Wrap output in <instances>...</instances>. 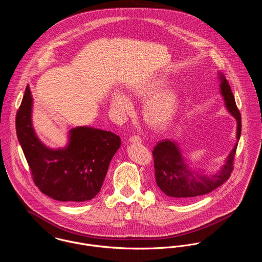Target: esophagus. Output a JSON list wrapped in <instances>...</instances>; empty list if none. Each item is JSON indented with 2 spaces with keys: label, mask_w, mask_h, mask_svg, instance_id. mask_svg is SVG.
I'll list each match as a JSON object with an SVG mask.
<instances>
[{
  "label": "esophagus",
  "mask_w": 262,
  "mask_h": 262,
  "mask_svg": "<svg viewBox=\"0 0 262 262\" xmlns=\"http://www.w3.org/2000/svg\"><path fill=\"white\" fill-rule=\"evenodd\" d=\"M129 142H130V143H135V144H141V143H142V139H141L139 136L134 135V136H132V137L129 138Z\"/></svg>",
  "instance_id": "1"
}]
</instances>
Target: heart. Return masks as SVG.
<instances>
[{"label":"heart","mask_w":262,"mask_h":262,"mask_svg":"<svg viewBox=\"0 0 262 262\" xmlns=\"http://www.w3.org/2000/svg\"><path fill=\"white\" fill-rule=\"evenodd\" d=\"M165 85V79H152L134 88L132 90V94L137 98L144 99L162 90ZM179 95L174 89L163 90L160 94L150 97L145 102L143 108V117L145 122L154 128H163L167 126L174 117L179 106ZM113 105L123 115L130 113L133 110L130 100L121 92H116L114 94Z\"/></svg>","instance_id":"b5f03b06"}]
</instances>
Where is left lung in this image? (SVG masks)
<instances>
[{"instance_id": "8db88e82", "label": "left lung", "mask_w": 262, "mask_h": 262, "mask_svg": "<svg viewBox=\"0 0 262 262\" xmlns=\"http://www.w3.org/2000/svg\"><path fill=\"white\" fill-rule=\"evenodd\" d=\"M221 78V93L229 113L237 120V140L241 135V115L237 108L229 82L223 75ZM237 144L226 159L222 169L212 176L192 171L185 163L177 143L170 140L160 141L154 147V166L156 183L161 191L170 199L182 202L203 196L225 183L231 176Z\"/></svg>"}]
</instances>
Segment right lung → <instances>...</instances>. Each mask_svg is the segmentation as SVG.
<instances>
[{"label":"right lung","mask_w":262,"mask_h":262,"mask_svg":"<svg viewBox=\"0 0 262 262\" xmlns=\"http://www.w3.org/2000/svg\"><path fill=\"white\" fill-rule=\"evenodd\" d=\"M31 111L32 96L27 86L16 115V132L35 185L57 201L84 202L94 198L120 146V138L112 132L78 126L70 130L65 148L51 149L36 137Z\"/></svg>","instance_id":"obj_1"}]
</instances>
